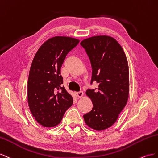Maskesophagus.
<instances>
[{
	"label": "esophagus",
	"instance_id": "obj_1",
	"mask_svg": "<svg viewBox=\"0 0 158 158\" xmlns=\"http://www.w3.org/2000/svg\"><path fill=\"white\" fill-rule=\"evenodd\" d=\"M76 94H77V96L78 97H81L83 95V91L76 92Z\"/></svg>",
	"mask_w": 158,
	"mask_h": 158
}]
</instances>
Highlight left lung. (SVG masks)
<instances>
[{
    "label": "left lung",
    "instance_id": "left-lung-1",
    "mask_svg": "<svg viewBox=\"0 0 158 158\" xmlns=\"http://www.w3.org/2000/svg\"><path fill=\"white\" fill-rule=\"evenodd\" d=\"M80 44L91 61V84L93 81L98 83V88L87 90L93 108L83 118L90 128L105 130L116 121L128 101L129 69L127 57L118 42L108 35L89 38Z\"/></svg>",
    "mask_w": 158,
    "mask_h": 158
}]
</instances>
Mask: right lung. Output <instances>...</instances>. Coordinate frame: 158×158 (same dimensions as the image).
I'll list each match as a JSON object with an SVG mask.
<instances>
[{
  "mask_svg": "<svg viewBox=\"0 0 158 158\" xmlns=\"http://www.w3.org/2000/svg\"><path fill=\"white\" fill-rule=\"evenodd\" d=\"M79 42L70 37L52 38L39 48L31 63L27 87L28 105L35 120L45 127L60 124L73 104V97L62 86L61 67Z\"/></svg>",
  "mask_w": 158,
  "mask_h": 158,
  "instance_id": "1",
  "label": "right lung"
}]
</instances>
